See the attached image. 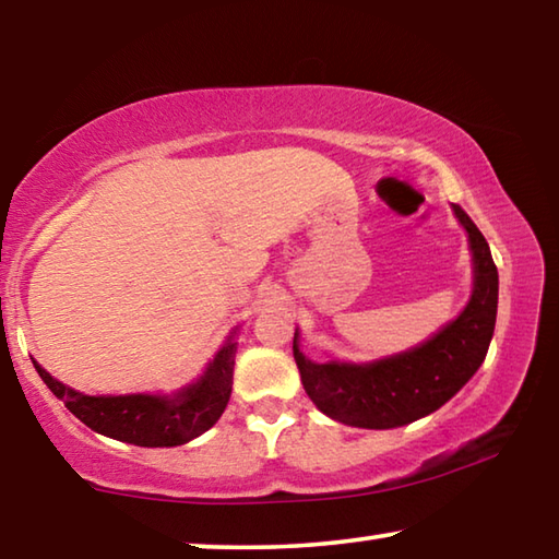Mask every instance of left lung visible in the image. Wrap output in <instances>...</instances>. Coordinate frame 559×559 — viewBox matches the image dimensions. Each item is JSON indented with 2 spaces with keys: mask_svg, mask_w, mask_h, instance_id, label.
I'll return each mask as SVG.
<instances>
[{
  "mask_svg": "<svg viewBox=\"0 0 559 559\" xmlns=\"http://www.w3.org/2000/svg\"><path fill=\"white\" fill-rule=\"evenodd\" d=\"M453 212L468 231L476 283L466 310L437 337L372 365H318L300 353L293 337L302 386L330 419L359 429L404 427L447 404L486 359L496 328L498 269L471 216L459 204Z\"/></svg>",
  "mask_w": 559,
  "mask_h": 559,
  "instance_id": "left-lung-1",
  "label": "left lung"
}]
</instances>
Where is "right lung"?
<instances>
[{
  "label": "right lung",
  "mask_w": 559,
  "mask_h": 559,
  "mask_svg": "<svg viewBox=\"0 0 559 559\" xmlns=\"http://www.w3.org/2000/svg\"><path fill=\"white\" fill-rule=\"evenodd\" d=\"M234 349L236 343L229 340L206 367L202 380L175 396H88L53 380L36 362L34 367L69 412L103 437L135 447H179L212 429L226 409L234 380Z\"/></svg>",
  "instance_id": "right-lung-1"
}]
</instances>
